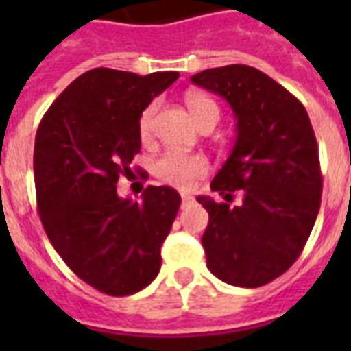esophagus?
Returning <instances> with one entry per match:
<instances>
[{"instance_id": "34e87169", "label": "esophagus", "mask_w": 351, "mask_h": 351, "mask_svg": "<svg viewBox=\"0 0 351 351\" xmlns=\"http://www.w3.org/2000/svg\"><path fill=\"white\" fill-rule=\"evenodd\" d=\"M193 202L191 195H186V193H182V206H187V204Z\"/></svg>"}]
</instances>
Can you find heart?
Segmentation results:
<instances>
[{"mask_svg": "<svg viewBox=\"0 0 351 351\" xmlns=\"http://www.w3.org/2000/svg\"><path fill=\"white\" fill-rule=\"evenodd\" d=\"M186 106L193 120L197 121L198 125L202 127L208 121H219L220 109L211 100L208 95L204 93H189L186 96ZM156 114V104H149L140 114L138 120V131L142 140H147L153 132V121ZM209 171L208 160L200 156V154H186V153H165L162 158L156 160L154 164V175L158 176L160 180L171 186L180 187V189H189L193 184L202 178Z\"/></svg>", "mask_w": 351, "mask_h": 351, "instance_id": "1", "label": "heart"}]
</instances>
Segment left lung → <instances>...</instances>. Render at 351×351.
I'll use <instances>...</instances> for the list:
<instances>
[{
  "label": "left lung",
  "instance_id": "left-lung-1",
  "mask_svg": "<svg viewBox=\"0 0 351 351\" xmlns=\"http://www.w3.org/2000/svg\"><path fill=\"white\" fill-rule=\"evenodd\" d=\"M191 82L222 96L237 118L234 147L211 182L226 202L197 198L209 213L208 267L231 286L258 288L288 271L315 224L322 197L315 132L304 106L258 69H208ZM234 192L241 202L233 206Z\"/></svg>",
  "mask_w": 351,
  "mask_h": 351
}]
</instances>
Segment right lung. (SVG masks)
Listing matches in <instances>:
<instances>
[{
    "mask_svg": "<svg viewBox=\"0 0 351 351\" xmlns=\"http://www.w3.org/2000/svg\"><path fill=\"white\" fill-rule=\"evenodd\" d=\"M178 76L87 71L58 96L36 132L41 224L63 262L101 293H136L160 271V247L180 195L169 186H149L134 202L118 197L117 184L131 175L140 153V114Z\"/></svg>",
    "mask_w": 351,
    "mask_h": 351,
    "instance_id": "1",
    "label": "right lung"
}]
</instances>
